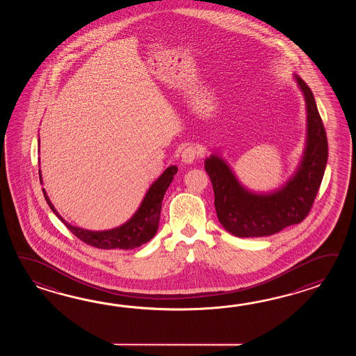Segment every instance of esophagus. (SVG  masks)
Masks as SVG:
<instances>
[{
    "instance_id": "34e87169",
    "label": "esophagus",
    "mask_w": 356,
    "mask_h": 356,
    "mask_svg": "<svg viewBox=\"0 0 356 356\" xmlns=\"http://www.w3.org/2000/svg\"><path fill=\"white\" fill-rule=\"evenodd\" d=\"M198 154H200V149L198 147H196V146H188L181 152V161L184 164H191V163L195 161V159L198 156Z\"/></svg>"
}]
</instances>
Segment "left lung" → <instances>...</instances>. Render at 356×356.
Returning a JSON list of instances; mask_svg holds the SVG:
<instances>
[{
    "label": "left lung",
    "instance_id": "1",
    "mask_svg": "<svg viewBox=\"0 0 356 356\" xmlns=\"http://www.w3.org/2000/svg\"><path fill=\"white\" fill-rule=\"evenodd\" d=\"M294 79L305 100L307 140L300 164L284 186L268 193L252 192L218 154L204 160L218 219L235 236H267L299 224L309 213L317 196L328 158L327 136L309 86L299 76Z\"/></svg>",
    "mask_w": 356,
    "mask_h": 356
}]
</instances>
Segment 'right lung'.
<instances>
[{
	"instance_id": "obj_1",
	"label": "right lung",
	"mask_w": 356,
	"mask_h": 356,
	"mask_svg": "<svg viewBox=\"0 0 356 356\" xmlns=\"http://www.w3.org/2000/svg\"><path fill=\"white\" fill-rule=\"evenodd\" d=\"M177 172H178V168L175 165L167 168L164 173L152 183L150 188L147 189L143 202L137 209V211L132 215V218L120 227H113L109 230L95 232V230H88V229L71 225L54 209L44 188H43V193H44L47 204L54 212V215L80 241L100 250H134L149 242L152 236L156 234L159 227L163 198ZM39 179L42 183L40 169H39Z\"/></svg>"
}]
</instances>
